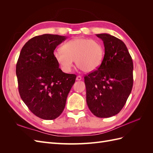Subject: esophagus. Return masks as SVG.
I'll list each match as a JSON object with an SVG mask.
<instances>
[{"instance_id":"obj_1","label":"esophagus","mask_w":153,"mask_h":153,"mask_svg":"<svg viewBox=\"0 0 153 153\" xmlns=\"http://www.w3.org/2000/svg\"><path fill=\"white\" fill-rule=\"evenodd\" d=\"M76 80H78V81H79V80H82V77H81V76H79V75L77 76H76Z\"/></svg>"}]
</instances>
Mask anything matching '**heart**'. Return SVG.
Here are the masks:
<instances>
[{
  "label": "heart",
  "mask_w": 153,
  "mask_h": 153,
  "mask_svg": "<svg viewBox=\"0 0 153 153\" xmlns=\"http://www.w3.org/2000/svg\"><path fill=\"white\" fill-rule=\"evenodd\" d=\"M53 56L64 72L71 71L74 61L82 71L91 72L102 62L104 48L97 40L76 38L64 43L62 49L55 50Z\"/></svg>",
  "instance_id": "b5f03b06"
}]
</instances>
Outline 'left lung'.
Instances as JSON below:
<instances>
[{
    "instance_id": "obj_1",
    "label": "left lung",
    "mask_w": 153,
    "mask_h": 153,
    "mask_svg": "<svg viewBox=\"0 0 153 153\" xmlns=\"http://www.w3.org/2000/svg\"><path fill=\"white\" fill-rule=\"evenodd\" d=\"M103 41L105 55L100 66L84 77L86 101L98 117L117 114L130 94L133 64L123 41L108 34H96Z\"/></svg>"
}]
</instances>
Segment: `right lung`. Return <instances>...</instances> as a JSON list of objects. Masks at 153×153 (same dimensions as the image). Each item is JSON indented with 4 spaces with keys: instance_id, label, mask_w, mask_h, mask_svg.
<instances>
[{
    "instance_id": "obj_1",
    "label": "right lung",
    "mask_w": 153,
    "mask_h": 153,
    "mask_svg": "<svg viewBox=\"0 0 153 153\" xmlns=\"http://www.w3.org/2000/svg\"><path fill=\"white\" fill-rule=\"evenodd\" d=\"M67 37L45 34L29 39L22 48L16 74L23 101L37 117L53 120L62 114L76 76L59 68L53 52Z\"/></svg>"
}]
</instances>
